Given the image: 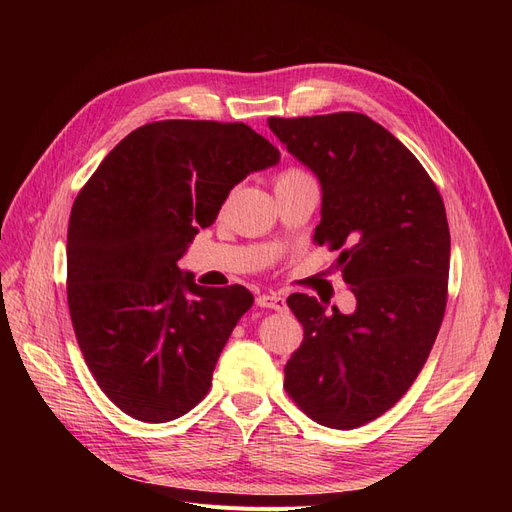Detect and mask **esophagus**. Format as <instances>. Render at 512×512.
I'll list each match as a JSON object with an SVG mask.
<instances>
[{
    "label": "esophagus",
    "instance_id": "obj_1",
    "mask_svg": "<svg viewBox=\"0 0 512 512\" xmlns=\"http://www.w3.org/2000/svg\"><path fill=\"white\" fill-rule=\"evenodd\" d=\"M256 303H258V307L275 309V312H282V309H286V299H284V294H280V292L260 294V297L256 299Z\"/></svg>",
    "mask_w": 512,
    "mask_h": 512
}]
</instances>
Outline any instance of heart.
Returning a JSON list of instances; mask_svg holds the SVG:
<instances>
[{
	"instance_id": "1",
	"label": "heart",
	"mask_w": 512,
	"mask_h": 512,
	"mask_svg": "<svg viewBox=\"0 0 512 512\" xmlns=\"http://www.w3.org/2000/svg\"><path fill=\"white\" fill-rule=\"evenodd\" d=\"M309 175L305 173V170L301 168H286L284 173L275 179V185H282V183H292V181H301V179H307Z\"/></svg>"
}]
</instances>
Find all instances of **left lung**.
I'll list each match as a JSON object with an SVG mask.
<instances>
[{
	"instance_id": "obj_1",
	"label": "left lung",
	"mask_w": 512,
	"mask_h": 512,
	"mask_svg": "<svg viewBox=\"0 0 512 512\" xmlns=\"http://www.w3.org/2000/svg\"><path fill=\"white\" fill-rule=\"evenodd\" d=\"M269 128L320 179L314 241L339 252L356 299L346 316L290 294L305 337L284 389L324 427H361L408 393L438 337L451 265L446 209L414 153L367 115L269 117Z\"/></svg>"
}]
</instances>
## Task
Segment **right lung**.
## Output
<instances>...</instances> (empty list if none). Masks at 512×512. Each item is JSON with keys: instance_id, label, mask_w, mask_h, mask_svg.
I'll use <instances>...</instances> for the list:
<instances>
[{"instance_id": "right-lung-1", "label": "right lung", "mask_w": 512, "mask_h": 512, "mask_svg": "<svg viewBox=\"0 0 512 512\" xmlns=\"http://www.w3.org/2000/svg\"><path fill=\"white\" fill-rule=\"evenodd\" d=\"M280 162L245 123L153 121L108 153L68 224V307L104 395L143 423L190 412L252 292L207 288L177 260L230 190Z\"/></svg>"}]
</instances>
